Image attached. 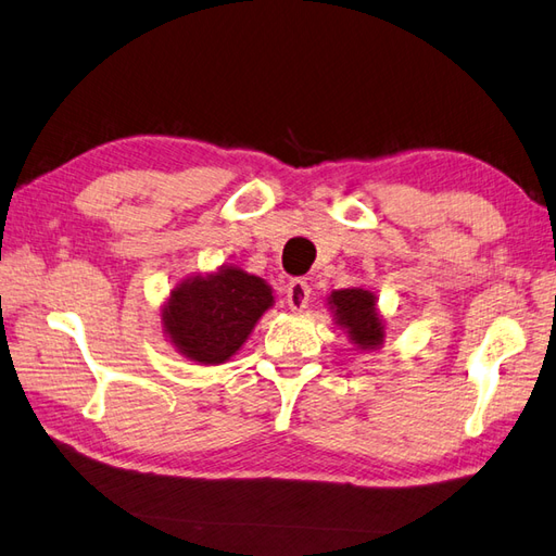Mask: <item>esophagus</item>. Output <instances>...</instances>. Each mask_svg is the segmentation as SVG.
Wrapping results in <instances>:
<instances>
[{
    "label": "esophagus",
    "mask_w": 556,
    "mask_h": 556,
    "mask_svg": "<svg viewBox=\"0 0 556 556\" xmlns=\"http://www.w3.org/2000/svg\"><path fill=\"white\" fill-rule=\"evenodd\" d=\"M287 303L293 313H303L309 303V287L303 279H291L287 289Z\"/></svg>",
    "instance_id": "1"
}]
</instances>
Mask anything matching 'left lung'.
I'll use <instances>...</instances> for the list:
<instances>
[{
    "instance_id": "left-lung-1",
    "label": "left lung",
    "mask_w": 556,
    "mask_h": 556,
    "mask_svg": "<svg viewBox=\"0 0 556 556\" xmlns=\"http://www.w3.org/2000/svg\"><path fill=\"white\" fill-rule=\"evenodd\" d=\"M327 305L337 327L363 353L379 351L386 341V319L379 313L377 295L363 287L339 289L327 295Z\"/></svg>"
}]
</instances>
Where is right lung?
<instances>
[{
	"mask_svg": "<svg viewBox=\"0 0 556 556\" xmlns=\"http://www.w3.org/2000/svg\"><path fill=\"white\" fill-rule=\"evenodd\" d=\"M273 287L239 265L179 279L161 305V327L175 351L197 365H223L249 341L269 307Z\"/></svg>",
	"mask_w": 556,
	"mask_h": 556,
	"instance_id": "obj_1",
	"label": "right lung"
}]
</instances>
